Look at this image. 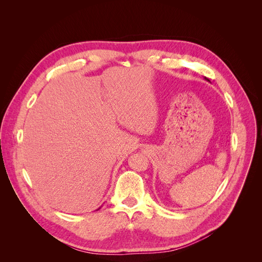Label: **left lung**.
<instances>
[{
  "instance_id": "left-lung-1",
  "label": "left lung",
  "mask_w": 262,
  "mask_h": 262,
  "mask_svg": "<svg viewBox=\"0 0 262 262\" xmlns=\"http://www.w3.org/2000/svg\"><path fill=\"white\" fill-rule=\"evenodd\" d=\"M204 78H205V80H207V81H209V80H208V78H207V77H204ZM209 82H210V81H209Z\"/></svg>"
}]
</instances>
